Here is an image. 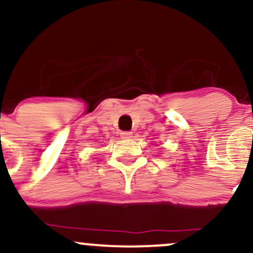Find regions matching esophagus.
Returning <instances> with one entry per match:
<instances>
[{
	"label": "esophagus",
	"mask_w": 253,
	"mask_h": 253,
	"mask_svg": "<svg viewBox=\"0 0 253 253\" xmlns=\"http://www.w3.org/2000/svg\"><path fill=\"white\" fill-rule=\"evenodd\" d=\"M120 136L123 139H129L132 138V132H127V130H125V132L120 133Z\"/></svg>",
	"instance_id": "1"
}]
</instances>
